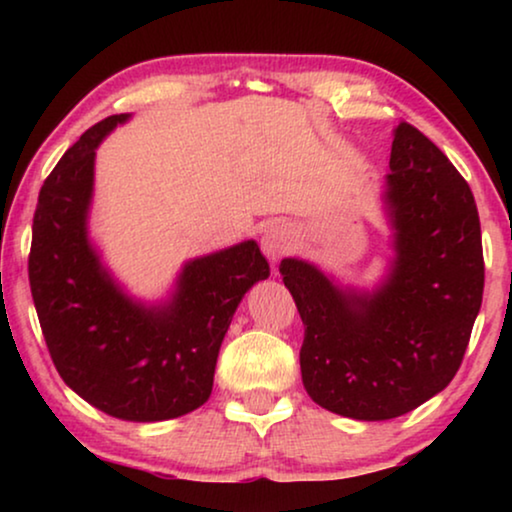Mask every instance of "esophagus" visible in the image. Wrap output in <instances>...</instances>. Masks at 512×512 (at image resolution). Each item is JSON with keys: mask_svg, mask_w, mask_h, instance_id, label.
Segmentation results:
<instances>
[{"mask_svg": "<svg viewBox=\"0 0 512 512\" xmlns=\"http://www.w3.org/2000/svg\"><path fill=\"white\" fill-rule=\"evenodd\" d=\"M293 247V233L286 226H272L261 237V249L263 254L277 261L279 256H284L286 251Z\"/></svg>", "mask_w": 512, "mask_h": 512, "instance_id": "1", "label": "esophagus"}]
</instances>
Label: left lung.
<instances>
[{
	"instance_id": "8db88e82",
	"label": "left lung",
	"mask_w": 512,
	"mask_h": 512,
	"mask_svg": "<svg viewBox=\"0 0 512 512\" xmlns=\"http://www.w3.org/2000/svg\"><path fill=\"white\" fill-rule=\"evenodd\" d=\"M389 170L382 202L394 256L373 291L340 286L303 258L279 265L305 324V391L361 422L401 417L452 382L485 289L478 207L457 167L401 123Z\"/></svg>"
}]
</instances>
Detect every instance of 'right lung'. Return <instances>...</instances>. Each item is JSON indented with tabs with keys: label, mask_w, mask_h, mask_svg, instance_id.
<instances>
[{
	"label": "right lung",
	"mask_w": 512,
	"mask_h": 512,
	"mask_svg": "<svg viewBox=\"0 0 512 512\" xmlns=\"http://www.w3.org/2000/svg\"><path fill=\"white\" fill-rule=\"evenodd\" d=\"M130 114L100 121L39 191L30 289L58 373L83 401L125 422H163L207 403L230 321L270 265L254 240L191 258L170 296L144 303L104 268L88 235L95 149Z\"/></svg>",
	"instance_id": "1"
}]
</instances>
